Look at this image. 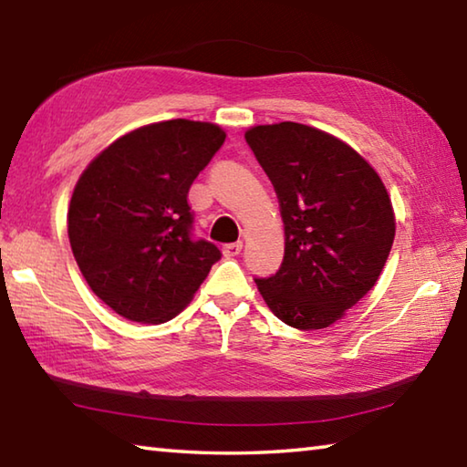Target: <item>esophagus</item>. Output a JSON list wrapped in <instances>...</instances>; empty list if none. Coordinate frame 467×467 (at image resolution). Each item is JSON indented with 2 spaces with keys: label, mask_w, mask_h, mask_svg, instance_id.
Listing matches in <instances>:
<instances>
[{
  "label": "esophagus",
  "mask_w": 467,
  "mask_h": 467,
  "mask_svg": "<svg viewBox=\"0 0 467 467\" xmlns=\"http://www.w3.org/2000/svg\"><path fill=\"white\" fill-rule=\"evenodd\" d=\"M241 251H243V243H241V241H236V243H228V244H224V247H223L224 257H236V255H239Z\"/></svg>",
  "instance_id": "1"
}]
</instances>
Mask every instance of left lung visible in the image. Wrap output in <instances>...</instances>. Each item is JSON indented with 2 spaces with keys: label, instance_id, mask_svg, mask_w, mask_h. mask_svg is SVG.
<instances>
[{
  "label": "left lung",
  "instance_id": "obj_1",
  "mask_svg": "<svg viewBox=\"0 0 467 467\" xmlns=\"http://www.w3.org/2000/svg\"><path fill=\"white\" fill-rule=\"evenodd\" d=\"M244 140L274 183L285 231L282 267L255 284L285 325L327 328L378 282L394 243L392 202L366 159L312 126H255Z\"/></svg>",
  "mask_w": 467,
  "mask_h": 467
}]
</instances>
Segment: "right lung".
<instances>
[{"mask_svg":"<svg viewBox=\"0 0 467 467\" xmlns=\"http://www.w3.org/2000/svg\"><path fill=\"white\" fill-rule=\"evenodd\" d=\"M224 139L208 122L149 124L101 150L79 177L67 216L73 255L120 317L171 320L223 257L193 234L188 193Z\"/></svg>","mask_w":467,"mask_h":467,"instance_id":"obj_1","label":"right lung"}]
</instances>
